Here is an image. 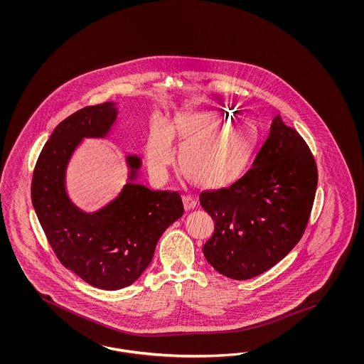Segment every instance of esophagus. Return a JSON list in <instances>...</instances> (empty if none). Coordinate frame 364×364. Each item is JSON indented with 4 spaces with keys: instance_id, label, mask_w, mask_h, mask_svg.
I'll return each mask as SVG.
<instances>
[{
    "instance_id": "1",
    "label": "esophagus",
    "mask_w": 364,
    "mask_h": 364,
    "mask_svg": "<svg viewBox=\"0 0 364 364\" xmlns=\"http://www.w3.org/2000/svg\"><path fill=\"white\" fill-rule=\"evenodd\" d=\"M183 203H184V208L187 210H193L196 207V198L193 196H184Z\"/></svg>"
}]
</instances>
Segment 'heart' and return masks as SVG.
Masks as SVG:
<instances>
[{"label": "heart", "mask_w": 364, "mask_h": 364, "mask_svg": "<svg viewBox=\"0 0 364 364\" xmlns=\"http://www.w3.org/2000/svg\"><path fill=\"white\" fill-rule=\"evenodd\" d=\"M166 140L180 143L177 164L191 181L205 189H220L242 178L254 159L259 136L252 125L228 122L218 112L177 117L164 134L154 129L148 139L146 166L156 183L166 180L172 163Z\"/></svg>", "instance_id": "b5f03b06"}]
</instances>
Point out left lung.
<instances>
[{
	"instance_id": "left-lung-1",
	"label": "left lung",
	"mask_w": 364,
	"mask_h": 364,
	"mask_svg": "<svg viewBox=\"0 0 364 364\" xmlns=\"http://www.w3.org/2000/svg\"><path fill=\"white\" fill-rule=\"evenodd\" d=\"M318 168L309 145L280 116L252 168L231 187L200 193L215 221L203 252L221 275H262L292 251L309 223Z\"/></svg>"
}]
</instances>
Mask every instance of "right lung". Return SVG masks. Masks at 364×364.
Instances as JSON below:
<instances>
[{
	"mask_svg": "<svg viewBox=\"0 0 364 364\" xmlns=\"http://www.w3.org/2000/svg\"><path fill=\"white\" fill-rule=\"evenodd\" d=\"M116 102L77 110L55 127L32 178L37 218L61 264L90 286L114 291L131 286L154 257L166 228L184 213L177 192L136 183L141 160L127 154L128 181L119 196L95 212L80 210L66 192V168L84 139H104L116 122Z\"/></svg>",
	"mask_w": 364,
	"mask_h": 364,
	"instance_id": "add662e5",
	"label": "right lung"
}]
</instances>
